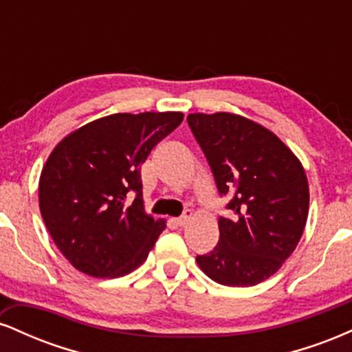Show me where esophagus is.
<instances>
[{
    "label": "esophagus",
    "instance_id": "34e87169",
    "mask_svg": "<svg viewBox=\"0 0 352 352\" xmlns=\"http://www.w3.org/2000/svg\"><path fill=\"white\" fill-rule=\"evenodd\" d=\"M190 218H192V210H185L184 213H182V215L177 218V225H179V227H184V225H187V221L190 220Z\"/></svg>",
    "mask_w": 352,
    "mask_h": 352
}]
</instances>
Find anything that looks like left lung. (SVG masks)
I'll list each match as a JSON object with an SVG mask.
<instances>
[{"label":"left lung","instance_id":"obj_1","mask_svg":"<svg viewBox=\"0 0 352 352\" xmlns=\"http://www.w3.org/2000/svg\"><path fill=\"white\" fill-rule=\"evenodd\" d=\"M220 195H232L220 240L197 256L201 272L225 286H253L285 263L308 220L309 187L294 153L263 125L230 112L190 114Z\"/></svg>","mask_w":352,"mask_h":352}]
</instances>
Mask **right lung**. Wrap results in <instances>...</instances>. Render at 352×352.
I'll return each mask as SVG.
<instances>
[{
    "instance_id": "add662e5",
    "label": "right lung",
    "mask_w": 352,
    "mask_h": 352,
    "mask_svg": "<svg viewBox=\"0 0 352 352\" xmlns=\"http://www.w3.org/2000/svg\"><path fill=\"white\" fill-rule=\"evenodd\" d=\"M182 120V112L112 114L56 145L39 177V210L76 270L119 278L147 260L165 220L145 213L140 165Z\"/></svg>"
}]
</instances>
